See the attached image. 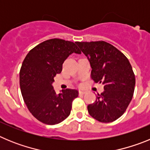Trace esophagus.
Here are the masks:
<instances>
[{
  "label": "esophagus",
  "instance_id": "obj_1",
  "mask_svg": "<svg viewBox=\"0 0 150 150\" xmlns=\"http://www.w3.org/2000/svg\"><path fill=\"white\" fill-rule=\"evenodd\" d=\"M79 95H84V94L86 93V91H83V90H79Z\"/></svg>",
  "mask_w": 150,
  "mask_h": 150
}]
</instances>
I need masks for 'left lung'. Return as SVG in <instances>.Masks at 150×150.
Listing matches in <instances>:
<instances>
[{
  "label": "left lung",
  "mask_w": 150,
  "mask_h": 150,
  "mask_svg": "<svg viewBox=\"0 0 150 150\" xmlns=\"http://www.w3.org/2000/svg\"><path fill=\"white\" fill-rule=\"evenodd\" d=\"M89 61L91 77L104 91L88 105V113L100 122H111L126 110L134 95L135 76L126 56L105 41L75 42Z\"/></svg>",
  "instance_id": "1"
}]
</instances>
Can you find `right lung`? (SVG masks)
Here are the masks:
<instances>
[{"instance_id": "add662e5", "label": "right lung", "mask_w": 150, "mask_h": 150, "mask_svg": "<svg viewBox=\"0 0 150 150\" xmlns=\"http://www.w3.org/2000/svg\"><path fill=\"white\" fill-rule=\"evenodd\" d=\"M80 54L76 45L62 39H50L30 50L22 62L19 83L24 101L31 114L41 122L56 125L71 113L72 102L78 97L76 89L67 88L57 95L54 77L72 53Z\"/></svg>"}]
</instances>
